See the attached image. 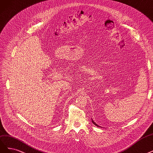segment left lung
Listing matches in <instances>:
<instances>
[{
  "label": "left lung",
  "instance_id": "1",
  "mask_svg": "<svg viewBox=\"0 0 153 153\" xmlns=\"http://www.w3.org/2000/svg\"><path fill=\"white\" fill-rule=\"evenodd\" d=\"M92 122L95 125H96V126H97V127H100V126L99 125H97V123H96V122H94V120L92 119Z\"/></svg>",
  "mask_w": 153,
  "mask_h": 153
}]
</instances>
